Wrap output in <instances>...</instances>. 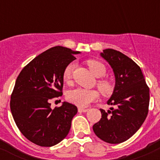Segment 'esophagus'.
<instances>
[{
	"label": "esophagus",
	"mask_w": 160,
	"mask_h": 160,
	"mask_svg": "<svg viewBox=\"0 0 160 160\" xmlns=\"http://www.w3.org/2000/svg\"><path fill=\"white\" fill-rule=\"evenodd\" d=\"M88 111V109L82 108V107H78V112H87Z\"/></svg>",
	"instance_id": "obj_1"
}]
</instances>
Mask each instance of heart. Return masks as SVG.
Masks as SVG:
<instances>
[{"label":"heart","mask_w":160,"mask_h":160,"mask_svg":"<svg viewBox=\"0 0 160 160\" xmlns=\"http://www.w3.org/2000/svg\"><path fill=\"white\" fill-rule=\"evenodd\" d=\"M90 70L94 76L98 78L102 77L106 73V67L102 62L96 60L87 61ZM74 63L71 62L68 64L63 70L62 79L66 83H69L71 79L72 73H73ZM98 87L104 95H109L113 92L114 87L113 85L107 80H98ZM98 92L94 90H87L83 88H76L68 91L67 98L68 101L71 103L81 107H87L92 102L96 101L98 98Z\"/></svg>","instance_id":"1"}]
</instances>
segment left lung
I'll return each mask as SVG.
<instances>
[{"label": "left lung", "mask_w": 160, "mask_h": 160, "mask_svg": "<svg viewBox=\"0 0 160 160\" xmlns=\"http://www.w3.org/2000/svg\"><path fill=\"white\" fill-rule=\"evenodd\" d=\"M110 64L115 77V86L106 112L100 109L101 119L93 126L95 135L108 143H121L138 131L147 118L149 87L140 67L122 53L106 49L100 53Z\"/></svg>", "instance_id": "8db88e82"}]
</instances>
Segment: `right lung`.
I'll return each mask as SVG.
<instances>
[{
  "label": "right lung",
  "instance_id": "add662e5",
  "mask_svg": "<svg viewBox=\"0 0 160 160\" xmlns=\"http://www.w3.org/2000/svg\"><path fill=\"white\" fill-rule=\"evenodd\" d=\"M79 53L63 46L50 48L26 65L17 78L11 112L22 135L38 146H54L70 131L77 107L64 102L52 109L49 102L62 95L63 70Z\"/></svg>",
  "mask_w": 160,
  "mask_h": 160
}]
</instances>
